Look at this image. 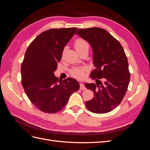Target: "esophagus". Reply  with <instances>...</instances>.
I'll list each match as a JSON object with an SVG mask.
<instances>
[{
	"label": "esophagus",
	"instance_id": "34e87169",
	"mask_svg": "<svg viewBox=\"0 0 150 150\" xmlns=\"http://www.w3.org/2000/svg\"><path fill=\"white\" fill-rule=\"evenodd\" d=\"M80 89L81 90H86V88L85 87V86L83 83H80Z\"/></svg>",
	"mask_w": 150,
	"mask_h": 150
}]
</instances>
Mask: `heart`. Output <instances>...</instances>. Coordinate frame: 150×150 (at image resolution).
Listing matches in <instances>:
<instances>
[{"label": "heart", "instance_id": "obj_1", "mask_svg": "<svg viewBox=\"0 0 150 150\" xmlns=\"http://www.w3.org/2000/svg\"><path fill=\"white\" fill-rule=\"evenodd\" d=\"M74 47L76 51L78 52L83 51V50L85 49H89L88 43L83 39H77L74 42ZM85 70H86L85 67H75L72 68V69H71V70L70 71V73L72 76L75 77V78H82L84 76Z\"/></svg>", "mask_w": 150, "mask_h": 150}]
</instances>
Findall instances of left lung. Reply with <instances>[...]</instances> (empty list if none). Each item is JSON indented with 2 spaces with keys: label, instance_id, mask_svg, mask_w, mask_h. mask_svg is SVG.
Wrapping results in <instances>:
<instances>
[{
  "label": "left lung",
  "instance_id": "left-lung-1",
  "mask_svg": "<svg viewBox=\"0 0 150 150\" xmlns=\"http://www.w3.org/2000/svg\"><path fill=\"white\" fill-rule=\"evenodd\" d=\"M76 34L86 40L92 47L93 64L96 69L90 76L96 84L85 83L94 93L86 106L94 113L110 112L122 101L130 81L128 62L118 40L103 29L92 28L77 30Z\"/></svg>",
  "mask_w": 150,
  "mask_h": 150
}]
</instances>
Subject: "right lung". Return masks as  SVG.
I'll list each match as a JSON object with an SVG mask.
<instances>
[{"instance_id":"obj_1","label":"right lung","mask_w":150,"mask_h":150,"mask_svg":"<svg viewBox=\"0 0 150 150\" xmlns=\"http://www.w3.org/2000/svg\"><path fill=\"white\" fill-rule=\"evenodd\" d=\"M77 29L44 31L30 43L25 53L21 65L22 84L32 103L42 112L61 111L71 94L79 89L76 79L68 78L60 81L54 75L63 50Z\"/></svg>"}]
</instances>
